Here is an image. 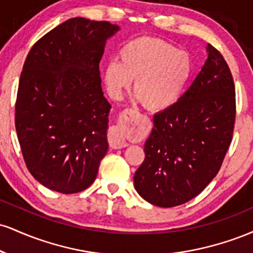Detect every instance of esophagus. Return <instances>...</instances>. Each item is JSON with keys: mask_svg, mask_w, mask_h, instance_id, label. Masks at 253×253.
I'll use <instances>...</instances> for the list:
<instances>
[{"mask_svg": "<svg viewBox=\"0 0 253 253\" xmlns=\"http://www.w3.org/2000/svg\"><path fill=\"white\" fill-rule=\"evenodd\" d=\"M136 110L133 109H126L124 110L121 117L126 118V115H134ZM109 144L113 149H123V147H126L127 141L126 138H125V126L124 124H119L117 126H113L110 128L109 132Z\"/></svg>", "mask_w": 253, "mask_h": 253, "instance_id": "34e87169", "label": "esophagus"}]
</instances>
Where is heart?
Segmentation results:
<instances>
[{"label":"heart","instance_id":"1","mask_svg":"<svg viewBox=\"0 0 253 253\" xmlns=\"http://www.w3.org/2000/svg\"><path fill=\"white\" fill-rule=\"evenodd\" d=\"M191 71L193 62L187 52L162 39L141 37L125 43L119 60L106 64L103 82L110 97L120 100L134 80L135 100L159 112L178 101Z\"/></svg>","mask_w":253,"mask_h":253}]
</instances>
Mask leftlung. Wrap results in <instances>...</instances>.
Returning <instances> with one entry per match:
<instances>
[{
  "instance_id": "left-lung-1",
  "label": "left lung",
  "mask_w": 253,
  "mask_h": 253,
  "mask_svg": "<svg viewBox=\"0 0 253 253\" xmlns=\"http://www.w3.org/2000/svg\"><path fill=\"white\" fill-rule=\"evenodd\" d=\"M208 58L189 89L153 117L134 188L145 201L175 207L199 195L219 172L233 134L236 89L219 51Z\"/></svg>"
}]
</instances>
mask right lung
Segmentation results:
<instances>
[{
	"label": "right lung",
	"mask_w": 253,
	"mask_h": 253,
	"mask_svg": "<svg viewBox=\"0 0 253 253\" xmlns=\"http://www.w3.org/2000/svg\"><path fill=\"white\" fill-rule=\"evenodd\" d=\"M118 25L72 17L38 40L20 77L15 128L27 169L62 194L92 184L108 150L112 106L100 64Z\"/></svg>",
	"instance_id": "1"
}]
</instances>
